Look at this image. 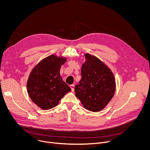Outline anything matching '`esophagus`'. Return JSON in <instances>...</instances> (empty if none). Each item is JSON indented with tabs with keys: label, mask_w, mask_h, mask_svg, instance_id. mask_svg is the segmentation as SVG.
<instances>
[{
	"label": "esophagus",
	"mask_w": 150,
	"mask_h": 150,
	"mask_svg": "<svg viewBox=\"0 0 150 150\" xmlns=\"http://www.w3.org/2000/svg\"><path fill=\"white\" fill-rule=\"evenodd\" d=\"M70 87L71 88V90L72 92H73L74 91V84H72V85H70Z\"/></svg>",
	"instance_id": "1"
}]
</instances>
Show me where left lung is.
<instances>
[{
  "label": "left lung",
  "mask_w": 150,
  "mask_h": 150,
  "mask_svg": "<svg viewBox=\"0 0 150 150\" xmlns=\"http://www.w3.org/2000/svg\"><path fill=\"white\" fill-rule=\"evenodd\" d=\"M81 67V79L75 86V95L86 109L98 112L105 107L114 95L115 79L111 71L93 55L86 54Z\"/></svg>",
  "instance_id": "left-lung-1"
}]
</instances>
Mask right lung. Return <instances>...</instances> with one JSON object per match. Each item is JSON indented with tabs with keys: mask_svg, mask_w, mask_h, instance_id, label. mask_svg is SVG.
<instances>
[{
	"mask_svg": "<svg viewBox=\"0 0 150 150\" xmlns=\"http://www.w3.org/2000/svg\"><path fill=\"white\" fill-rule=\"evenodd\" d=\"M66 59L52 55L42 60L32 71L27 83L32 100L43 110L57 106L70 88L62 80L59 70Z\"/></svg>",
	"mask_w": 150,
	"mask_h": 150,
	"instance_id": "right-lung-1",
	"label": "right lung"
}]
</instances>
